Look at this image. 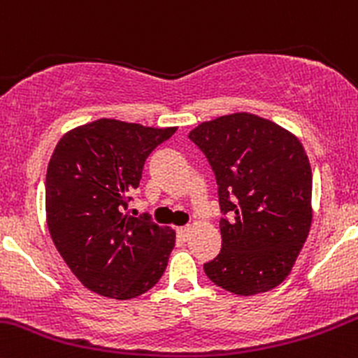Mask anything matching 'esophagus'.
Returning a JSON list of instances; mask_svg holds the SVG:
<instances>
[{
  "label": "esophagus",
  "instance_id": "34e87169",
  "mask_svg": "<svg viewBox=\"0 0 358 358\" xmlns=\"http://www.w3.org/2000/svg\"><path fill=\"white\" fill-rule=\"evenodd\" d=\"M189 234H191V227L189 226L179 227V229H178V236L180 239H184V241H187V239H189Z\"/></svg>",
  "mask_w": 358,
  "mask_h": 358
}]
</instances>
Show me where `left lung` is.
<instances>
[{
    "label": "left lung",
    "instance_id": "obj_1",
    "mask_svg": "<svg viewBox=\"0 0 358 358\" xmlns=\"http://www.w3.org/2000/svg\"><path fill=\"white\" fill-rule=\"evenodd\" d=\"M189 139L206 155L217 184L222 248L203 265L213 285L238 296L278 288L312 226V169L300 139L248 112L201 122Z\"/></svg>",
    "mask_w": 358,
    "mask_h": 358
}]
</instances>
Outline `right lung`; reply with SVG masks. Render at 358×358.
I'll use <instances>...</instances> for the list:
<instances>
[{
  "label": "right lung",
  "mask_w": 358,
  "mask_h": 358,
  "mask_svg": "<svg viewBox=\"0 0 358 358\" xmlns=\"http://www.w3.org/2000/svg\"><path fill=\"white\" fill-rule=\"evenodd\" d=\"M178 127L98 119L62 136L48 164L46 222L58 253L93 293L131 300L167 267L176 231L129 215L148 155Z\"/></svg>",
  "instance_id": "add662e5"
}]
</instances>
